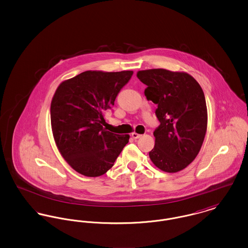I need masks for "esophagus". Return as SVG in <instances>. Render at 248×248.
<instances>
[{
  "instance_id": "1",
  "label": "esophagus",
  "mask_w": 248,
  "mask_h": 248,
  "mask_svg": "<svg viewBox=\"0 0 248 248\" xmlns=\"http://www.w3.org/2000/svg\"><path fill=\"white\" fill-rule=\"evenodd\" d=\"M132 138L134 139V140H138V139H140V138H141L142 135H140V134H138V133H132Z\"/></svg>"
}]
</instances>
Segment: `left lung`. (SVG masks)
Instances as JSON below:
<instances>
[{
    "instance_id": "8db88e82",
    "label": "left lung",
    "mask_w": 248,
    "mask_h": 248,
    "mask_svg": "<svg viewBox=\"0 0 248 248\" xmlns=\"http://www.w3.org/2000/svg\"><path fill=\"white\" fill-rule=\"evenodd\" d=\"M147 85L148 100L158 105L161 124L154 132V148L149 153L156 167L167 173L183 170L196 158L207 128L203 91L187 72L152 69L138 71Z\"/></svg>"
}]
</instances>
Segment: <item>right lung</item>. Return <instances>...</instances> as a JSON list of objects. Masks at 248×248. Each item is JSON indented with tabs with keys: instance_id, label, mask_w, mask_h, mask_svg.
<instances>
[{
	"instance_id": "1",
	"label": "right lung",
	"mask_w": 248,
	"mask_h": 248,
	"mask_svg": "<svg viewBox=\"0 0 248 248\" xmlns=\"http://www.w3.org/2000/svg\"><path fill=\"white\" fill-rule=\"evenodd\" d=\"M132 71H83L60 83L51 101L53 137L59 153L78 173L99 177L109 170L129 135L103 128V112L114 105Z\"/></svg>"
}]
</instances>
